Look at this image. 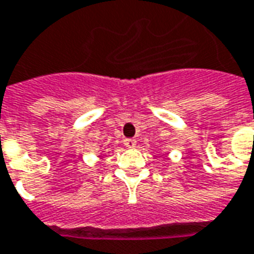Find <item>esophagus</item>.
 I'll list each match as a JSON object with an SVG mask.
<instances>
[{
    "label": "esophagus",
    "instance_id": "34e87169",
    "mask_svg": "<svg viewBox=\"0 0 254 254\" xmlns=\"http://www.w3.org/2000/svg\"><path fill=\"white\" fill-rule=\"evenodd\" d=\"M124 144H125V146H127V148H134L137 144V141L134 140V138H125V140H124Z\"/></svg>",
    "mask_w": 254,
    "mask_h": 254
}]
</instances>
